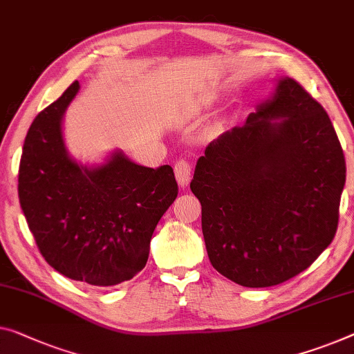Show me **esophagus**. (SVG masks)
<instances>
[{"mask_svg":"<svg viewBox=\"0 0 354 354\" xmlns=\"http://www.w3.org/2000/svg\"><path fill=\"white\" fill-rule=\"evenodd\" d=\"M191 175H192V168L189 165L187 160H178L175 165V176L176 181L179 184V187H187L189 181H191Z\"/></svg>","mask_w":354,"mask_h":354,"instance_id":"1","label":"esophagus"}]
</instances>
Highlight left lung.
<instances>
[{
	"instance_id": "1",
	"label": "left lung",
	"mask_w": 354,
	"mask_h": 354,
	"mask_svg": "<svg viewBox=\"0 0 354 354\" xmlns=\"http://www.w3.org/2000/svg\"><path fill=\"white\" fill-rule=\"evenodd\" d=\"M345 157L324 108L291 77L209 143L191 191L211 266L245 288L299 275L330 245Z\"/></svg>"
}]
</instances>
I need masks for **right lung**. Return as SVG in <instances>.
I'll return each instance as SVG.
<instances>
[{"instance_id": "add662e5", "label": "right lung", "mask_w": 354, "mask_h": 354, "mask_svg": "<svg viewBox=\"0 0 354 354\" xmlns=\"http://www.w3.org/2000/svg\"><path fill=\"white\" fill-rule=\"evenodd\" d=\"M77 92L76 81L31 124L19 200L52 268L75 281L115 286L145 268L151 236L175 202L178 184L170 165H138L120 149L97 165L71 157L63 115Z\"/></svg>"}]
</instances>
